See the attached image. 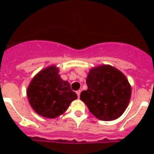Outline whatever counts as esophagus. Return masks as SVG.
<instances>
[{"instance_id": "esophagus-1", "label": "esophagus", "mask_w": 154, "mask_h": 154, "mask_svg": "<svg viewBox=\"0 0 154 154\" xmlns=\"http://www.w3.org/2000/svg\"><path fill=\"white\" fill-rule=\"evenodd\" d=\"M81 90H77V97H80V94H81Z\"/></svg>"}]
</instances>
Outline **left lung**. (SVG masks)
Here are the masks:
<instances>
[{
    "label": "left lung",
    "mask_w": 154,
    "mask_h": 154,
    "mask_svg": "<svg viewBox=\"0 0 154 154\" xmlns=\"http://www.w3.org/2000/svg\"><path fill=\"white\" fill-rule=\"evenodd\" d=\"M87 90L80 98L92 114L101 121H112L121 117L129 105L131 86L120 70L103 65L89 70Z\"/></svg>",
    "instance_id": "8db88e82"
}]
</instances>
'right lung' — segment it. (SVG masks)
<instances>
[{
    "mask_svg": "<svg viewBox=\"0 0 154 154\" xmlns=\"http://www.w3.org/2000/svg\"><path fill=\"white\" fill-rule=\"evenodd\" d=\"M59 69L51 65L40 71L32 79L27 89L31 107L37 114L55 118L66 111L70 103L77 98L67 81L58 74Z\"/></svg>",
    "mask_w": 154,
    "mask_h": 154,
    "instance_id": "right-lung-1",
    "label": "right lung"
}]
</instances>
